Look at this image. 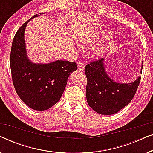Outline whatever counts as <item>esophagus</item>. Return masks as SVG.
<instances>
[{
	"label": "esophagus",
	"mask_w": 153,
	"mask_h": 153,
	"mask_svg": "<svg viewBox=\"0 0 153 153\" xmlns=\"http://www.w3.org/2000/svg\"><path fill=\"white\" fill-rule=\"evenodd\" d=\"M77 66H78V69L79 70L83 71V70H84L85 64L83 63V62H79L78 63H77Z\"/></svg>",
	"instance_id": "esophagus-1"
}]
</instances>
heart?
I'll return each mask as SVG.
<instances>
[{
	"label": "heart",
	"mask_w": 153,
	"mask_h": 153,
	"mask_svg": "<svg viewBox=\"0 0 153 153\" xmlns=\"http://www.w3.org/2000/svg\"><path fill=\"white\" fill-rule=\"evenodd\" d=\"M106 33H108V32H96L91 33V34H88L85 37H83V38L80 41V42L82 46H84V47H90V46L95 45L97 42L99 41L100 39L102 38L103 35L106 34ZM106 49H107V47H106L100 48V49H97L95 52H94V56H96V57H100V56H102L104 53H105Z\"/></svg>",
	"instance_id": "obj_1"
}]
</instances>
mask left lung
I'll return each mask as SVG.
<instances>
[{
    "mask_svg": "<svg viewBox=\"0 0 153 153\" xmlns=\"http://www.w3.org/2000/svg\"><path fill=\"white\" fill-rule=\"evenodd\" d=\"M84 71L88 104L92 109L102 115L114 114L126 106L134 96L141 81L139 76L132 83L115 82L106 73L102 58L91 61Z\"/></svg>",
    "mask_w": 153,
    "mask_h": 153,
    "instance_id": "left-lung-1",
    "label": "left lung"
}]
</instances>
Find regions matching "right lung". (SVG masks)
<instances>
[{
	"label": "right lung",
	"mask_w": 153,
	"mask_h": 153,
	"mask_svg": "<svg viewBox=\"0 0 153 153\" xmlns=\"http://www.w3.org/2000/svg\"><path fill=\"white\" fill-rule=\"evenodd\" d=\"M14 35L10 53V69L14 88L21 100L34 110L44 111L59 101L71 73L77 70L76 62L57 60L49 64H35L28 60L24 30L29 21Z\"/></svg>",
	"instance_id": "1"
}]
</instances>
